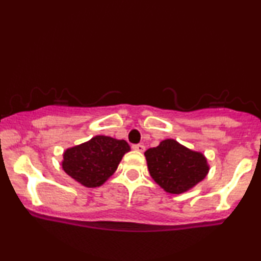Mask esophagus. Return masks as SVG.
<instances>
[{
  "instance_id": "1",
  "label": "esophagus",
  "mask_w": 261,
  "mask_h": 261,
  "mask_svg": "<svg viewBox=\"0 0 261 261\" xmlns=\"http://www.w3.org/2000/svg\"><path fill=\"white\" fill-rule=\"evenodd\" d=\"M132 148L135 151H139V152H144L145 151V146L143 144H134L132 145Z\"/></svg>"
}]
</instances>
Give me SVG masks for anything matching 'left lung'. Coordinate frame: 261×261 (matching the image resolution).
Segmentation results:
<instances>
[{"label":"left lung","mask_w":261,"mask_h":261,"mask_svg":"<svg viewBox=\"0 0 261 261\" xmlns=\"http://www.w3.org/2000/svg\"><path fill=\"white\" fill-rule=\"evenodd\" d=\"M152 178L172 194H180L202 181L208 172L204 154L168 139L145 152Z\"/></svg>","instance_id":"obj_1"}]
</instances>
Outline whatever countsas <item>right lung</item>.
Segmentation results:
<instances>
[{"instance_id": "obj_1", "label": "right lung", "mask_w": 261, "mask_h": 261, "mask_svg": "<svg viewBox=\"0 0 261 261\" xmlns=\"http://www.w3.org/2000/svg\"><path fill=\"white\" fill-rule=\"evenodd\" d=\"M129 150L126 140L97 135L64 152L62 168L81 185L99 187L114 174L123 154Z\"/></svg>"}]
</instances>
